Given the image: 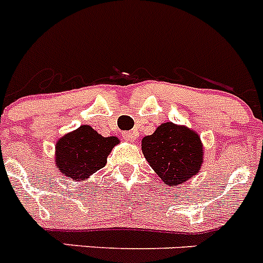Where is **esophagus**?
Returning a JSON list of instances; mask_svg holds the SVG:
<instances>
[{
  "mask_svg": "<svg viewBox=\"0 0 263 263\" xmlns=\"http://www.w3.org/2000/svg\"><path fill=\"white\" fill-rule=\"evenodd\" d=\"M122 137H124V139H126L127 142H134L137 137H138V133H137L136 130H130V132H124Z\"/></svg>",
  "mask_w": 263,
  "mask_h": 263,
  "instance_id": "34e87169",
  "label": "esophagus"
}]
</instances>
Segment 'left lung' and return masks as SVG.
Instances as JSON below:
<instances>
[{
    "label": "left lung",
    "mask_w": 263,
    "mask_h": 263,
    "mask_svg": "<svg viewBox=\"0 0 263 263\" xmlns=\"http://www.w3.org/2000/svg\"><path fill=\"white\" fill-rule=\"evenodd\" d=\"M142 153L162 182L180 185L197 175L203 164L204 146L197 132L164 122L142 138Z\"/></svg>",
    "instance_id": "1"
}]
</instances>
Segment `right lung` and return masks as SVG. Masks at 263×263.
Segmentation results:
<instances>
[{"instance_id": "1", "label": "right lung", "mask_w": 263, "mask_h": 263, "mask_svg": "<svg viewBox=\"0 0 263 263\" xmlns=\"http://www.w3.org/2000/svg\"><path fill=\"white\" fill-rule=\"evenodd\" d=\"M118 142L117 137H103L89 125H81L58 139L55 166L72 180H85L105 166L106 158Z\"/></svg>"}]
</instances>
